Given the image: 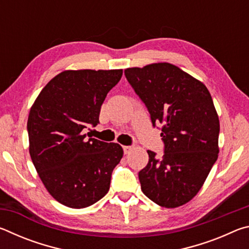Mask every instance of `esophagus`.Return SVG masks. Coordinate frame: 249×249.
I'll list each match as a JSON object with an SVG mask.
<instances>
[{"mask_svg":"<svg viewBox=\"0 0 249 249\" xmlns=\"http://www.w3.org/2000/svg\"><path fill=\"white\" fill-rule=\"evenodd\" d=\"M123 149H124V153L127 155V154L130 153V151L133 150V147L132 146H123Z\"/></svg>","mask_w":249,"mask_h":249,"instance_id":"1","label":"esophagus"}]
</instances>
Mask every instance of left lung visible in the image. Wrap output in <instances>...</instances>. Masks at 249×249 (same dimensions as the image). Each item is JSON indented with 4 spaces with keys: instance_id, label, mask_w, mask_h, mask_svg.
Here are the masks:
<instances>
[{
    "instance_id": "8db88e82",
    "label": "left lung",
    "mask_w": 249,
    "mask_h": 249,
    "mask_svg": "<svg viewBox=\"0 0 249 249\" xmlns=\"http://www.w3.org/2000/svg\"><path fill=\"white\" fill-rule=\"evenodd\" d=\"M126 79L148 108L153 125L162 124L165 154L140 171L141 188L156 204L174 209L195 197L218 157L220 121L208 88L168 62L125 69Z\"/></svg>"
}]
</instances>
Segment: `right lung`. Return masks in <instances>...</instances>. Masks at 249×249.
Returning a JSON list of instances; mask_svg holds the SVG:
<instances>
[{"label":"right lung","instance_id":"add662e5","mask_svg":"<svg viewBox=\"0 0 249 249\" xmlns=\"http://www.w3.org/2000/svg\"><path fill=\"white\" fill-rule=\"evenodd\" d=\"M122 74V69L65 70L46 84L29 111L32 161L49 195L68 208L102 199L123 157L121 145L84 134L98 125L101 105Z\"/></svg>","mask_w":249,"mask_h":249}]
</instances>
